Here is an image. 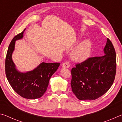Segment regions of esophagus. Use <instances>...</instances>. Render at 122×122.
Instances as JSON below:
<instances>
[{"instance_id": "34e87169", "label": "esophagus", "mask_w": 122, "mask_h": 122, "mask_svg": "<svg viewBox=\"0 0 122 122\" xmlns=\"http://www.w3.org/2000/svg\"><path fill=\"white\" fill-rule=\"evenodd\" d=\"M62 67L63 68H68L70 67V64L68 62H64L62 64Z\"/></svg>"}]
</instances>
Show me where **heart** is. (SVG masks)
Masks as SVG:
<instances>
[{
	"label": "heart",
	"mask_w": 122,
	"mask_h": 122,
	"mask_svg": "<svg viewBox=\"0 0 122 122\" xmlns=\"http://www.w3.org/2000/svg\"><path fill=\"white\" fill-rule=\"evenodd\" d=\"M92 43L89 40L82 41L72 53V57L77 61H83L90 56L92 51Z\"/></svg>",
	"instance_id": "b5f03b06"
}]
</instances>
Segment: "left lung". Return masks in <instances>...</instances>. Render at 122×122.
Masks as SVG:
<instances>
[{"instance_id":"8db88e82","label":"left lung","mask_w":122,"mask_h":122,"mask_svg":"<svg viewBox=\"0 0 122 122\" xmlns=\"http://www.w3.org/2000/svg\"><path fill=\"white\" fill-rule=\"evenodd\" d=\"M103 56L89 57L71 69V89L80 100H95L110 88L116 73V54L108 38Z\"/></svg>"}]
</instances>
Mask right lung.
Returning <instances> with one entry per match:
<instances>
[{
	"label": "right lung",
	"instance_id": "right-lung-1",
	"mask_svg": "<svg viewBox=\"0 0 122 122\" xmlns=\"http://www.w3.org/2000/svg\"><path fill=\"white\" fill-rule=\"evenodd\" d=\"M25 29L14 37L8 48L5 59V74L13 89L20 96L27 99L40 98L48 87L50 78L60 63L42 62L33 71L22 73L18 71L12 59L16 40L21 39Z\"/></svg>",
	"mask_w": 122,
	"mask_h": 122
}]
</instances>
